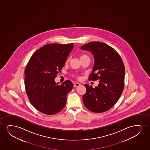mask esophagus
Instances as JSON below:
<instances>
[{
    "label": "esophagus",
    "instance_id": "34e87169",
    "mask_svg": "<svg viewBox=\"0 0 150 150\" xmlns=\"http://www.w3.org/2000/svg\"><path fill=\"white\" fill-rule=\"evenodd\" d=\"M81 85L80 83H77V82L74 83V87H79V86H80Z\"/></svg>",
    "mask_w": 150,
    "mask_h": 150
}]
</instances>
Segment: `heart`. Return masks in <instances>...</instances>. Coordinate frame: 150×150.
Returning a JSON list of instances; mask_svg holds the SVG:
<instances>
[{
  "label": "heart",
  "instance_id": "heart-1",
  "mask_svg": "<svg viewBox=\"0 0 150 150\" xmlns=\"http://www.w3.org/2000/svg\"><path fill=\"white\" fill-rule=\"evenodd\" d=\"M86 56H87L86 55H83V56H82L81 57V58H83V57H86ZM69 60V59H67V61Z\"/></svg>",
  "mask_w": 150,
  "mask_h": 150
}]
</instances>
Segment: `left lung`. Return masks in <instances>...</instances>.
Instances as JSON below:
<instances>
[{
	"instance_id": "obj_1",
	"label": "left lung",
	"mask_w": 150,
	"mask_h": 150,
	"mask_svg": "<svg viewBox=\"0 0 150 150\" xmlns=\"http://www.w3.org/2000/svg\"><path fill=\"white\" fill-rule=\"evenodd\" d=\"M81 47L94 56V65L89 80L99 81L94 88L84 85L86 92L83 96V104L94 112L107 111L116 104L123 91L125 70L123 61L115 50L102 42H90Z\"/></svg>"
}]
</instances>
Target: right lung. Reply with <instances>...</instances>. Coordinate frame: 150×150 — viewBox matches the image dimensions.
I'll use <instances>...</instances> for the list:
<instances>
[{"instance_id":"obj_1","label":"right lung","mask_w":150,"mask_h":150,"mask_svg":"<svg viewBox=\"0 0 150 150\" xmlns=\"http://www.w3.org/2000/svg\"><path fill=\"white\" fill-rule=\"evenodd\" d=\"M74 44H50L40 47L29 61L25 70V86L29 100L36 110L46 115L60 112L73 83L69 80L59 85L55 79L64 67Z\"/></svg>"}]
</instances>
